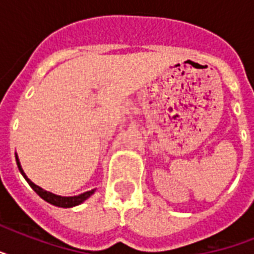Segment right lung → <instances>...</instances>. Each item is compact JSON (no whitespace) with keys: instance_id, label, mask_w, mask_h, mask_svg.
<instances>
[{"instance_id":"1","label":"right lung","mask_w":254,"mask_h":254,"mask_svg":"<svg viewBox=\"0 0 254 254\" xmlns=\"http://www.w3.org/2000/svg\"><path fill=\"white\" fill-rule=\"evenodd\" d=\"M15 161H17V165H18V169H19V171H21V174L23 175V178L26 179V182L29 183L30 187L35 191V192L39 195V196L43 199V200H46L47 203H50V204L53 205H57V207H62V208H72V207H75V205H79L81 204L83 201L87 200L88 197L91 196V195H93L96 191V189L91 190V191H87V192H83L80 193V195H75V196H62V195H57V193H53L50 192V191H46V190H43L42 187H39V186H37L34 182H31L27 178V175L25 174V171H23V169H22L21 166V162H19V159H18V155L15 154Z\"/></svg>"}]
</instances>
